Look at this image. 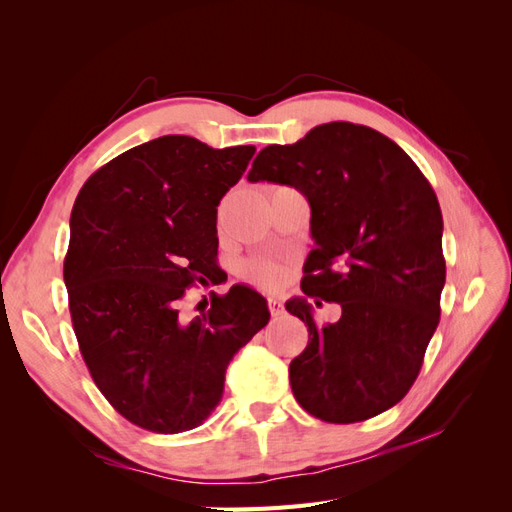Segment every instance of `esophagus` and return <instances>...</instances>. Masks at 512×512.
Segmentation results:
<instances>
[{
    "label": "esophagus",
    "instance_id": "obj_1",
    "mask_svg": "<svg viewBox=\"0 0 512 512\" xmlns=\"http://www.w3.org/2000/svg\"><path fill=\"white\" fill-rule=\"evenodd\" d=\"M269 312L271 316H282L284 314V305L277 299H269Z\"/></svg>",
    "mask_w": 512,
    "mask_h": 512
}]
</instances>
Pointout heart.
I'll list each match as a JSON object with an SVG mask.
<instances>
[{
  "instance_id": "heart-1",
  "label": "heart",
  "mask_w": 512,
  "mask_h": 512,
  "mask_svg": "<svg viewBox=\"0 0 512 512\" xmlns=\"http://www.w3.org/2000/svg\"><path fill=\"white\" fill-rule=\"evenodd\" d=\"M243 277L245 280H250L252 284L265 288V290H275L284 282V267L280 262H273V260H250L245 262L243 267Z\"/></svg>"
}]
</instances>
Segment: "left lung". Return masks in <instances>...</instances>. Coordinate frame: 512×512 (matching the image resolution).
Segmentation results:
<instances>
[{"mask_svg": "<svg viewBox=\"0 0 512 512\" xmlns=\"http://www.w3.org/2000/svg\"><path fill=\"white\" fill-rule=\"evenodd\" d=\"M247 181L290 185L307 198L316 247L301 290L342 305V318L318 327L305 297L286 301L309 333L290 363L294 399L337 425L393 408L440 322L444 224L429 181L391 138L348 121L265 147Z\"/></svg>", "mask_w": 512, "mask_h": 512, "instance_id": "8db88e82", "label": "left lung"}]
</instances>
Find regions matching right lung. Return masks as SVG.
Wrapping results in <instances>:
<instances>
[{
	"label": "right lung",
	"instance_id": "right-lung-1",
	"mask_svg": "<svg viewBox=\"0 0 512 512\" xmlns=\"http://www.w3.org/2000/svg\"><path fill=\"white\" fill-rule=\"evenodd\" d=\"M254 153L168 134L104 164L76 196L64 262L72 327L96 386L138 427L203 425L232 356L271 318L241 284L192 320L181 312L185 290L218 275V205Z\"/></svg>",
	"mask_w": 512,
	"mask_h": 512
}]
</instances>
